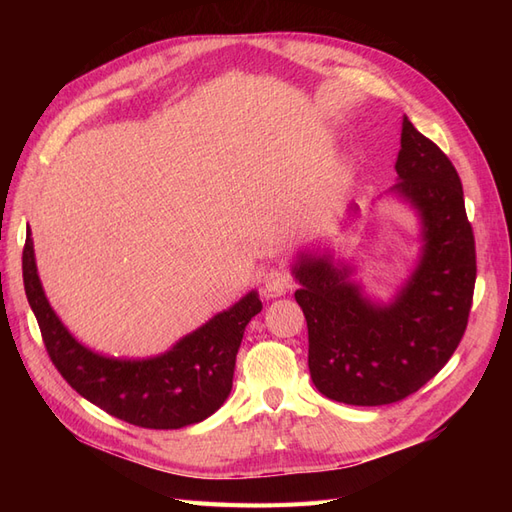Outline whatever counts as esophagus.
<instances>
[{"instance_id": "34e87169", "label": "esophagus", "mask_w": 512, "mask_h": 512, "mask_svg": "<svg viewBox=\"0 0 512 512\" xmlns=\"http://www.w3.org/2000/svg\"><path fill=\"white\" fill-rule=\"evenodd\" d=\"M292 288V277L282 269H269L262 277V292L265 297H282Z\"/></svg>"}]
</instances>
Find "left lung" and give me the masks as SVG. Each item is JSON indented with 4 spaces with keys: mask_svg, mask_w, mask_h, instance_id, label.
<instances>
[{
    "mask_svg": "<svg viewBox=\"0 0 512 512\" xmlns=\"http://www.w3.org/2000/svg\"><path fill=\"white\" fill-rule=\"evenodd\" d=\"M397 196L418 218L421 250L391 301L369 297L354 267L324 250L292 262L294 299L307 320V365L316 389L339 404L384 406L416 393L448 363L468 327L476 250L455 166L401 123ZM350 205V220L356 215Z\"/></svg>",
    "mask_w": 512,
    "mask_h": 512,
    "instance_id": "8db88e82",
    "label": "left lung"
}]
</instances>
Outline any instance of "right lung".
Instances as JSON below:
<instances>
[{
    "mask_svg": "<svg viewBox=\"0 0 512 512\" xmlns=\"http://www.w3.org/2000/svg\"><path fill=\"white\" fill-rule=\"evenodd\" d=\"M23 282L46 352L64 380L104 412L147 429H181L220 410L232 389L247 322L262 309L252 290L170 350L147 359H119L87 348L59 320L40 282L29 228Z\"/></svg>",
    "mask_w": 512,
    "mask_h": 512,
    "instance_id": "obj_1",
    "label": "right lung"
}]
</instances>
